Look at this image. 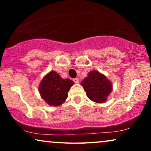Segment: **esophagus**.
<instances>
[{
  "label": "esophagus",
  "instance_id": "1",
  "mask_svg": "<svg viewBox=\"0 0 151 151\" xmlns=\"http://www.w3.org/2000/svg\"><path fill=\"white\" fill-rule=\"evenodd\" d=\"M73 81H74V82H75V83L78 84V83H79V82H80V80H79V78H74Z\"/></svg>",
  "mask_w": 151,
  "mask_h": 151
}]
</instances>
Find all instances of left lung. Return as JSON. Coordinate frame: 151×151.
<instances>
[{
	"instance_id": "obj_1",
	"label": "left lung",
	"mask_w": 151,
	"mask_h": 151,
	"mask_svg": "<svg viewBox=\"0 0 151 151\" xmlns=\"http://www.w3.org/2000/svg\"><path fill=\"white\" fill-rule=\"evenodd\" d=\"M86 96L91 100L97 103H102L106 100L112 91L111 82L98 71H91L88 77L81 82Z\"/></svg>"
}]
</instances>
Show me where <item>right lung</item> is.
I'll return each mask as SVG.
<instances>
[{
    "instance_id": "add662e5",
    "label": "right lung",
    "mask_w": 151,
    "mask_h": 151,
    "mask_svg": "<svg viewBox=\"0 0 151 151\" xmlns=\"http://www.w3.org/2000/svg\"><path fill=\"white\" fill-rule=\"evenodd\" d=\"M74 84L69 78L63 79L56 72L51 71L45 76L39 86L43 100L51 106L63 104L68 97V91Z\"/></svg>"
}]
</instances>
